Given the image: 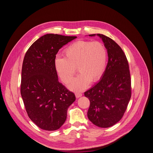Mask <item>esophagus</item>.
Returning <instances> with one entry per match:
<instances>
[{
  "mask_svg": "<svg viewBox=\"0 0 153 153\" xmlns=\"http://www.w3.org/2000/svg\"><path fill=\"white\" fill-rule=\"evenodd\" d=\"M75 96H76V98H79V97L82 96V94L79 93V92H76L75 93Z\"/></svg>",
  "mask_w": 153,
  "mask_h": 153,
  "instance_id": "1",
  "label": "esophagus"
}]
</instances>
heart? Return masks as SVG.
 I'll list each match as a JSON object with an SVG mask.
<instances>
[{"instance_id": "b5f03b06", "label": "heart", "mask_w": 153, "mask_h": 153, "mask_svg": "<svg viewBox=\"0 0 153 153\" xmlns=\"http://www.w3.org/2000/svg\"><path fill=\"white\" fill-rule=\"evenodd\" d=\"M65 52L66 57L56 56L54 65L65 83L72 81L77 67L80 73L68 85L71 90L83 91L89 86L91 81H97L104 74L107 53L102 43L78 41L69 46Z\"/></svg>"}]
</instances>
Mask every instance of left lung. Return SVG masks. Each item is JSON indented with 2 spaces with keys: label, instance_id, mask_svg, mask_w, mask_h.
<instances>
[{
  "label": "left lung",
  "instance_id": "1",
  "mask_svg": "<svg viewBox=\"0 0 153 153\" xmlns=\"http://www.w3.org/2000/svg\"><path fill=\"white\" fill-rule=\"evenodd\" d=\"M107 50L108 60L99 81L85 92L90 101L88 117L94 124L110 127L119 122L131 97V79L128 61L121 47L111 39L97 33Z\"/></svg>",
  "mask_w": 153,
  "mask_h": 153
}]
</instances>
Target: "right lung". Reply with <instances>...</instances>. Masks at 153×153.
<instances>
[{
    "label": "right lung",
    "mask_w": 153,
    "mask_h": 153,
    "mask_svg": "<svg viewBox=\"0 0 153 153\" xmlns=\"http://www.w3.org/2000/svg\"><path fill=\"white\" fill-rule=\"evenodd\" d=\"M75 36L48 33L35 42L22 63L21 94L29 118L40 128L53 131L65 123L75 94L58 81L56 55Z\"/></svg>",
    "instance_id": "1"
}]
</instances>
